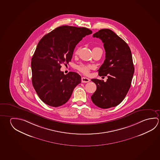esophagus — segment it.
<instances>
[{
	"label": "esophagus",
	"instance_id": "34e87169",
	"mask_svg": "<svg viewBox=\"0 0 160 160\" xmlns=\"http://www.w3.org/2000/svg\"><path fill=\"white\" fill-rule=\"evenodd\" d=\"M90 81V80L88 79V78H87L82 77V78H81V82H85V83H86V82H89Z\"/></svg>",
	"mask_w": 160,
	"mask_h": 160
}]
</instances>
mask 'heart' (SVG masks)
<instances>
[{
  "mask_svg": "<svg viewBox=\"0 0 160 160\" xmlns=\"http://www.w3.org/2000/svg\"><path fill=\"white\" fill-rule=\"evenodd\" d=\"M97 48V47H96ZM79 50H77L75 52V53H78ZM78 69L81 72L84 73V75H88L90 72V70L92 69V66L90 65H80L78 67Z\"/></svg>",
  "mask_w": 160,
  "mask_h": 160,
  "instance_id": "b5f03b06",
  "label": "heart"
}]
</instances>
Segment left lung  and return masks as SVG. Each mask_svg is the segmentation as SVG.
<instances>
[{
  "instance_id": "left-lung-1",
  "label": "left lung",
  "mask_w": 160,
  "mask_h": 160,
  "mask_svg": "<svg viewBox=\"0 0 160 160\" xmlns=\"http://www.w3.org/2000/svg\"><path fill=\"white\" fill-rule=\"evenodd\" d=\"M93 37L104 43L105 59L98 73L100 76H107L108 79L106 82L92 79L97 90L91 99L97 107L108 109L119 104L131 87L134 72L132 53L127 43L110 29H100Z\"/></svg>"
}]
</instances>
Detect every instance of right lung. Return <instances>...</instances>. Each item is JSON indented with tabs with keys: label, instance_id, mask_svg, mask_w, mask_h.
Masks as SVG:
<instances>
[{
	"label": "right lung",
	"instance_id": "1",
	"mask_svg": "<svg viewBox=\"0 0 160 160\" xmlns=\"http://www.w3.org/2000/svg\"><path fill=\"white\" fill-rule=\"evenodd\" d=\"M84 27L62 26L46 34L39 41L32 58V82L43 102L53 107L65 104L73 89L81 82L74 72L65 75L61 64L68 63L76 45L92 34Z\"/></svg>",
	"mask_w": 160,
	"mask_h": 160
}]
</instances>
